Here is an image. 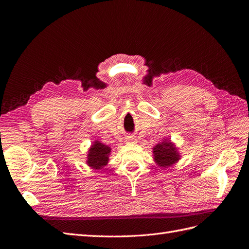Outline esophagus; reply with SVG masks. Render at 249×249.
<instances>
[{
  "label": "esophagus",
  "mask_w": 249,
  "mask_h": 249,
  "mask_svg": "<svg viewBox=\"0 0 249 249\" xmlns=\"http://www.w3.org/2000/svg\"><path fill=\"white\" fill-rule=\"evenodd\" d=\"M126 139H127V141H130V142H134L135 140H136V139H135L133 136H129V137H127Z\"/></svg>",
  "instance_id": "34e87169"
}]
</instances>
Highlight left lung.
I'll use <instances>...</instances> for the list:
<instances>
[{
  "label": "left lung",
  "mask_w": 249,
  "mask_h": 249,
  "mask_svg": "<svg viewBox=\"0 0 249 249\" xmlns=\"http://www.w3.org/2000/svg\"><path fill=\"white\" fill-rule=\"evenodd\" d=\"M154 161L161 168H168L180 159L178 148L169 139H164L153 147Z\"/></svg>",
  "instance_id": "left-lung-1"
}]
</instances>
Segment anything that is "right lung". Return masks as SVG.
Returning a JSON list of instances; mask_svg holds the SVG:
<instances>
[{
    "label": "right lung",
    "mask_w": 249,
    "mask_h": 249,
    "mask_svg": "<svg viewBox=\"0 0 249 249\" xmlns=\"http://www.w3.org/2000/svg\"><path fill=\"white\" fill-rule=\"evenodd\" d=\"M111 147L95 140L88 149L86 164L90 168L99 170L106 166L109 162Z\"/></svg>",
    "instance_id": "right-lung-1"
}]
</instances>
